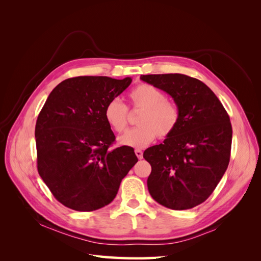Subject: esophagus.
Listing matches in <instances>:
<instances>
[{
  "mask_svg": "<svg viewBox=\"0 0 261 261\" xmlns=\"http://www.w3.org/2000/svg\"><path fill=\"white\" fill-rule=\"evenodd\" d=\"M135 154L137 155L138 159H143V151H141V150L136 149V150H135Z\"/></svg>",
  "mask_w": 261,
  "mask_h": 261,
  "instance_id": "1",
  "label": "esophagus"
}]
</instances>
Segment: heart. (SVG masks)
Wrapping results in <instances>:
<instances>
[{"label":"heart","instance_id":"obj_1","mask_svg":"<svg viewBox=\"0 0 261 261\" xmlns=\"http://www.w3.org/2000/svg\"><path fill=\"white\" fill-rule=\"evenodd\" d=\"M134 109L141 110L134 127L118 138L122 146L144 148L158 136L167 138L174 132L179 122V109L163 91L148 84H140L129 94ZM105 118L110 128L122 133L127 126V108L118 99L110 100L105 108Z\"/></svg>","mask_w":261,"mask_h":261}]
</instances>
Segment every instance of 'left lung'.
Instances as JSON below:
<instances>
[{
  "instance_id": "8db88e82",
  "label": "left lung",
  "mask_w": 261,
  "mask_h": 261,
  "mask_svg": "<svg viewBox=\"0 0 261 261\" xmlns=\"http://www.w3.org/2000/svg\"><path fill=\"white\" fill-rule=\"evenodd\" d=\"M174 100L179 109L176 129L163 144L145 150L151 165L148 191L162 206L186 210L215 191L231 155L232 125L218 97L207 85L183 74L141 75Z\"/></svg>"
}]
</instances>
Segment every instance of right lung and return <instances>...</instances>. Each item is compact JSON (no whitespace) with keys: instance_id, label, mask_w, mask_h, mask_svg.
Returning a JSON list of instances; mask_svg holds the SVG:
<instances>
[{"instance_id":"right-lung-1","label":"right lung","mask_w":261,"mask_h":261,"mask_svg":"<svg viewBox=\"0 0 261 261\" xmlns=\"http://www.w3.org/2000/svg\"><path fill=\"white\" fill-rule=\"evenodd\" d=\"M130 77L78 76L60 83L37 118L38 172L53 196L76 211L107 206L138 161L132 147L110 149L115 136L105 118L108 102Z\"/></svg>"}]
</instances>
